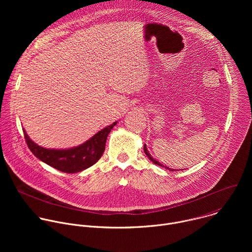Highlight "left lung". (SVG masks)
I'll return each instance as SVG.
<instances>
[{
  "label": "left lung",
  "mask_w": 252,
  "mask_h": 252,
  "mask_svg": "<svg viewBox=\"0 0 252 252\" xmlns=\"http://www.w3.org/2000/svg\"><path fill=\"white\" fill-rule=\"evenodd\" d=\"M143 151H145V154L148 156V158L155 163V164H158V165H160V166H162V167H165L166 169H168V170H170V171H174L175 169H171V168H169V167H167V166H164L163 164H161L160 162H158L157 159H155L152 156H151V154L149 153V151H148V149H147V146L145 145V147H143Z\"/></svg>",
  "instance_id": "8db88e82"
}]
</instances>
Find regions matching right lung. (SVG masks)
<instances>
[{
	"label": "right lung",
	"instance_id": "add662e5",
	"mask_svg": "<svg viewBox=\"0 0 252 252\" xmlns=\"http://www.w3.org/2000/svg\"><path fill=\"white\" fill-rule=\"evenodd\" d=\"M116 125L117 122L99 130L83 145L68 150L45 149L34 143L25 129L24 135L30 151L40 160L58 170L75 173L87 169L101 158L105 149L106 137Z\"/></svg>",
	"mask_w": 252,
	"mask_h": 252
}]
</instances>
